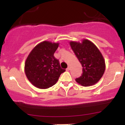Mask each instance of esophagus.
I'll return each instance as SVG.
<instances>
[{"mask_svg":"<svg viewBox=\"0 0 125 125\" xmlns=\"http://www.w3.org/2000/svg\"><path fill=\"white\" fill-rule=\"evenodd\" d=\"M66 70H67V71H69V70H70V67L69 66L67 67V68L66 69Z\"/></svg>","mask_w":125,"mask_h":125,"instance_id":"obj_1","label":"esophagus"}]
</instances>
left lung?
Wrapping results in <instances>:
<instances>
[{
	"label": "left lung",
	"mask_w": 125,
	"mask_h": 125,
	"mask_svg": "<svg viewBox=\"0 0 125 125\" xmlns=\"http://www.w3.org/2000/svg\"><path fill=\"white\" fill-rule=\"evenodd\" d=\"M72 49L82 66L83 73L76 81L83 86H90L98 82L105 71V61L96 46L87 39L71 41Z\"/></svg>",
	"instance_id": "obj_1"
}]
</instances>
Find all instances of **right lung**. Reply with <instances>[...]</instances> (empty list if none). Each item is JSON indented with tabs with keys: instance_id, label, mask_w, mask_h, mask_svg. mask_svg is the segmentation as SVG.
Here are the masks:
<instances>
[{
	"instance_id": "1",
	"label": "right lung",
	"mask_w": 125,
	"mask_h": 125,
	"mask_svg": "<svg viewBox=\"0 0 125 125\" xmlns=\"http://www.w3.org/2000/svg\"><path fill=\"white\" fill-rule=\"evenodd\" d=\"M59 43L43 41L31 50L26 60L25 72L28 79L35 87L49 88L56 83L61 73L65 72L54 56Z\"/></svg>"
}]
</instances>
